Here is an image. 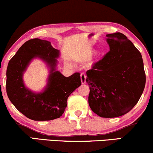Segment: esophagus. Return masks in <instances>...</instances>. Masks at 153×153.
I'll return each mask as SVG.
<instances>
[{
    "label": "esophagus",
    "mask_w": 153,
    "mask_h": 153,
    "mask_svg": "<svg viewBox=\"0 0 153 153\" xmlns=\"http://www.w3.org/2000/svg\"><path fill=\"white\" fill-rule=\"evenodd\" d=\"M80 80L82 84H85L86 83V75L84 73H81L80 74Z\"/></svg>",
    "instance_id": "34e87169"
}]
</instances>
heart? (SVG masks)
Masks as SVG:
<instances>
[{"label":"heart","instance_id":"heart-1","mask_svg":"<svg viewBox=\"0 0 153 153\" xmlns=\"http://www.w3.org/2000/svg\"><path fill=\"white\" fill-rule=\"evenodd\" d=\"M95 53V51H94V50L93 49H90L89 51H88V53H87V56L88 58H90L92 56H93V54ZM99 59V57H98V56H97V59Z\"/></svg>","mask_w":153,"mask_h":153}]
</instances>
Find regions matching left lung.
<instances>
[{
	"instance_id": "left-lung-1",
	"label": "left lung",
	"mask_w": 153,
	"mask_h": 153,
	"mask_svg": "<svg viewBox=\"0 0 153 153\" xmlns=\"http://www.w3.org/2000/svg\"><path fill=\"white\" fill-rule=\"evenodd\" d=\"M109 51L87 71L91 109L104 118L124 115L134 107L146 85L140 51L124 34L106 35Z\"/></svg>"
}]
</instances>
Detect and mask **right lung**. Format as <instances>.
<instances>
[{
    "mask_svg": "<svg viewBox=\"0 0 153 153\" xmlns=\"http://www.w3.org/2000/svg\"><path fill=\"white\" fill-rule=\"evenodd\" d=\"M60 51L50 42L32 39L23 44L10 60L6 71V92L9 100L22 114L34 121H50L61 117L67 100L81 85L80 73L65 77L57 70ZM41 59L49 69L47 85L42 92L25 86L23 75L30 63Z\"/></svg>",
    "mask_w": 153,
    "mask_h": 153,
    "instance_id": "obj_1",
    "label": "right lung"
}]
</instances>
